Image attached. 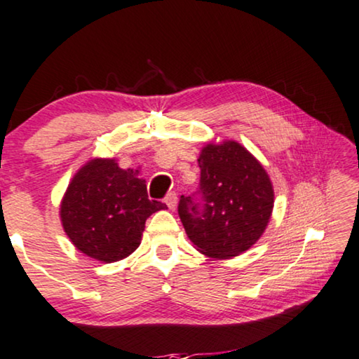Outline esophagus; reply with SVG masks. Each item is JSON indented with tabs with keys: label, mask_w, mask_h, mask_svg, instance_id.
Wrapping results in <instances>:
<instances>
[{
	"label": "esophagus",
	"mask_w": 359,
	"mask_h": 359,
	"mask_svg": "<svg viewBox=\"0 0 359 359\" xmlns=\"http://www.w3.org/2000/svg\"><path fill=\"white\" fill-rule=\"evenodd\" d=\"M164 201H165V205L169 206V210H175V208H177V201H179V198H177V195L174 194V191H172V194H168V196H165Z\"/></svg>",
	"instance_id": "34e87169"
}]
</instances>
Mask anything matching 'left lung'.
Returning <instances> with one entry per match:
<instances>
[{"label": "left lung", "mask_w": 359, "mask_h": 359, "mask_svg": "<svg viewBox=\"0 0 359 359\" xmlns=\"http://www.w3.org/2000/svg\"><path fill=\"white\" fill-rule=\"evenodd\" d=\"M201 201L182 196L179 216L198 252L232 259L249 250L271 218L275 191L254 154L234 140L208 143L198 156Z\"/></svg>", "instance_id": "1"}]
</instances>
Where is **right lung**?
<instances>
[{
	"mask_svg": "<svg viewBox=\"0 0 359 359\" xmlns=\"http://www.w3.org/2000/svg\"><path fill=\"white\" fill-rule=\"evenodd\" d=\"M164 208L148 198L138 170L122 169L114 158H94L68 184L60 219L81 254L112 264L138 249L146 219Z\"/></svg>",
	"mask_w": 359,
	"mask_h": 359,
	"instance_id": "1",
	"label": "right lung"
}]
</instances>
